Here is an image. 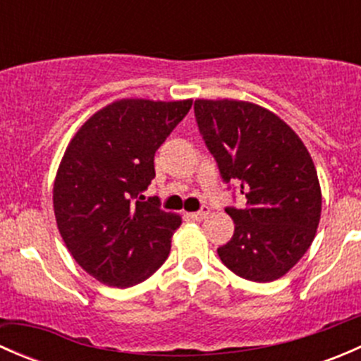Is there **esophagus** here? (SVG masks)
Listing matches in <instances>:
<instances>
[{
  "instance_id": "1",
  "label": "esophagus",
  "mask_w": 361,
  "mask_h": 361,
  "mask_svg": "<svg viewBox=\"0 0 361 361\" xmlns=\"http://www.w3.org/2000/svg\"><path fill=\"white\" fill-rule=\"evenodd\" d=\"M207 214H209V207H202L201 211H195V213H190V218H192V220L201 221V220H204V218L207 216Z\"/></svg>"
}]
</instances>
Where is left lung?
<instances>
[{"instance_id": "left-lung-1", "label": "left lung", "mask_w": 361, "mask_h": 361, "mask_svg": "<svg viewBox=\"0 0 361 361\" xmlns=\"http://www.w3.org/2000/svg\"><path fill=\"white\" fill-rule=\"evenodd\" d=\"M195 118L225 183H241L243 209L227 207L234 235L218 248L255 283L285 276L304 257L322 216V188L307 148L285 120L250 101L195 99Z\"/></svg>"}]
</instances>
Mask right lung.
I'll use <instances>...</instances> for the list:
<instances>
[{"mask_svg": "<svg viewBox=\"0 0 361 361\" xmlns=\"http://www.w3.org/2000/svg\"><path fill=\"white\" fill-rule=\"evenodd\" d=\"M192 99H118L94 113L69 141L54 181V213L76 264L108 286L129 288L166 262L181 216L141 194L154 157Z\"/></svg>", "mask_w": 361, "mask_h": 361, "instance_id": "obj_1", "label": "right lung"}]
</instances>
